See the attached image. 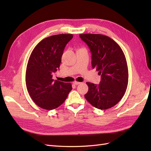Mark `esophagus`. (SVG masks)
<instances>
[{
	"instance_id": "obj_1",
	"label": "esophagus",
	"mask_w": 151,
	"mask_h": 151,
	"mask_svg": "<svg viewBox=\"0 0 151 151\" xmlns=\"http://www.w3.org/2000/svg\"><path fill=\"white\" fill-rule=\"evenodd\" d=\"M73 83H74V84H75V85H78V84H80L81 83H80V82H78V81H74Z\"/></svg>"
}]
</instances>
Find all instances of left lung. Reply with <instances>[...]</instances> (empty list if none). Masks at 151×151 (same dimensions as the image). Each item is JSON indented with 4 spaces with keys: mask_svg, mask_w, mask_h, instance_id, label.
<instances>
[{
    "mask_svg": "<svg viewBox=\"0 0 151 151\" xmlns=\"http://www.w3.org/2000/svg\"><path fill=\"white\" fill-rule=\"evenodd\" d=\"M80 38L88 45L92 54V67L98 71L99 85L86 83L88 91L84 97L99 109L116 105L124 96L129 82L126 58L118 44L107 36L81 34Z\"/></svg>",
    "mask_w": 151,
    "mask_h": 151,
    "instance_id": "obj_1",
    "label": "left lung"
}]
</instances>
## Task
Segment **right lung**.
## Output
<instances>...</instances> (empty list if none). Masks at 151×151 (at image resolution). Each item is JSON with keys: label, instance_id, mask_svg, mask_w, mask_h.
Wrapping results in <instances>:
<instances>
[{"label": "right lung", "instance_id": "1", "mask_svg": "<svg viewBox=\"0 0 151 151\" xmlns=\"http://www.w3.org/2000/svg\"><path fill=\"white\" fill-rule=\"evenodd\" d=\"M73 38L60 34L42 40L32 51L27 64L26 85L31 99L40 108L55 109L65 101L72 90L70 83L52 79L60 67L63 50Z\"/></svg>", "mask_w": 151, "mask_h": 151}]
</instances>
